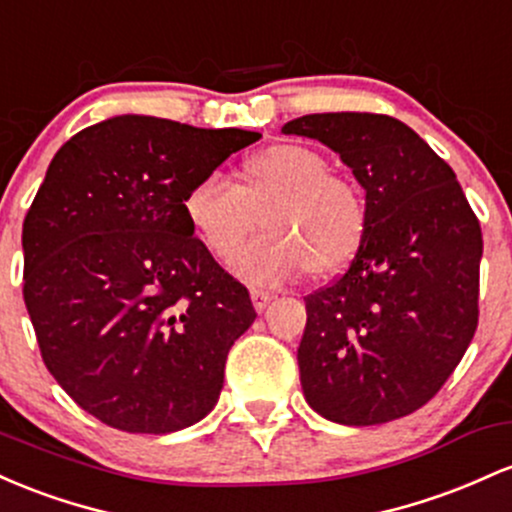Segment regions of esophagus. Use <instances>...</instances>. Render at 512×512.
Instances as JSON below:
<instances>
[{
  "label": "esophagus",
  "instance_id": "esophagus-1",
  "mask_svg": "<svg viewBox=\"0 0 512 512\" xmlns=\"http://www.w3.org/2000/svg\"><path fill=\"white\" fill-rule=\"evenodd\" d=\"M273 300H275L273 292H268V290H258V287H251V302H254L256 312H263V309H266L268 304H271Z\"/></svg>",
  "mask_w": 512,
  "mask_h": 512
}]
</instances>
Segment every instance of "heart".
<instances>
[{
  "mask_svg": "<svg viewBox=\"0 0 512 512\" xmlns=\"http://www.w3.org/2000/svg\"><path fill=\"white\" fill-rule=\"evenodd\" d=\"M183 217L217 261H229L264 217L269 232L234 258V273L254 285H275L309 268L333 275L358 254L367 227L363 191L329 171L319 149L280 142L246 157L239 183L208 174L181 200Z\"/></svg>",
  "mask_w": 512,
  "mask_h": 512,
  "instance_id": "1",
  "label": "heart"
}]
</instances>
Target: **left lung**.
<instances>
[{"instance_id": "obj_1", "label": "left lung", "mask_w": 512, "mask_h": 512, "mask_svg": "<svg viewBox=\"0 0 512 512\" xmlns=\"http://www.w3.org/2000/svg\"><path fill=\"white\" fill-rule=\"evenodd\" d=\"M283 132L331 147L367 205L365 237L346 273L304 297V399L343 426L409 416L440 392L474 338L479 220L450 164L401 120L312 113Z\"/></svg>"}]
</instances>
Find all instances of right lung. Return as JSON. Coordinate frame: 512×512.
Returning <instances> with one entry per match:
<instances>
[{"mask_svg":"<svg viewBox=\"0 0 512 512\" xmlns=\"http://www.w3.org/2000/svg\"><path fill=\"white\" fill-rule=\"evenodd\" d=\"M258 132L116 116L57 149L24 220V302L43 363L86 413L164 435L212 411L249 290L181 200Z\"/></svg>","mask_w":512,"mask_h":512,"instance_id":"add662e5","label":"right lung"}]
</instances>
